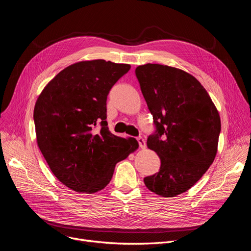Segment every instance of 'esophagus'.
<instances>
[{"label": "esophagus", "instance_id": "1", "mask_svg": "<svg viewBox=\"0 0 251 251\" xmlns=\"http://www.w3.org/2000/svg\"><path fill=\"white\" fill-rule=\"evenodd\" d=\"M137 141L139 143V146H140L141 149H145L146 148V141H145L144 138H143V137H138Z\"/></svg>", "mask_w": 251, "mask_h": 251}]
</instances>
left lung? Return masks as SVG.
Returning a JSON list of instances; mask_svg holds the SVG:
<instances>
[{
  "label": "left lung",
  "mask_w": 251,
  "mask_h": 251,
  "mask_svg": "<svg viewBox=\"0 0 251 251\" xmlns=\"http://www.w3.org/2000/svg\"><path fill=\"white\" fill-rule=\"evenodd\" d=\"M135 74L156 127L147 146L161 160L159 172L144 183L161 197H176L191 189L216 158L220 114L200 81L182 69L147 63Z\"/></svg>",
  "instance_id": "8db88e82"
}]
</instances>
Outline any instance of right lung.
Here are the masks:
<instances>
[{
  "instance_id": "1",
  "label": "right lung",
  "mask_w": 251,
  "mask_h": 251,
  "mask_svg": "<svg viewBox=\"0 0 251 251\" xmlns=\"http://www.w3.org/2000/svg\"><path fill=\"white\" fill-rule=\"evenodd\" d=\"M131 66L104 59L71 64L49 82L35 102L38 146L58 181L93 194L111 181L115 165L134 152L136 139L107 127L106 101Z\"/></svg>"
}]
</instances>
